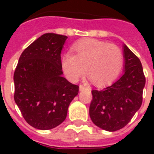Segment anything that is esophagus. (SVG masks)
<instances>
[{
	"label": "esophagus",
	"mask_w": 154,
	"mask_h": 154,
	"mask_svg": "<svg viewBox=\"0 0 154 154\" xmlns=\"http://www.w3.org/2000/svg\"><path fill=\"white\" fill-rule=\"evenodd\" d=\"M79 88H80V91H82V90H84V89H85V87H84L83 85H80Z\"/></svg>",
	"instance_id": "34e87169"
}]
</instances>
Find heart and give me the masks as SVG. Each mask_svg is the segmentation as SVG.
I'll use <instances>...</instances> for the list:
<instances>
[{"mask_svg":"<svg viewBox=\"0 0 154 154\" xmlns=\"http://www.w3.org/2000/svg\"><path fill=\"white\" fill-rule=\"evenodd\" d=\"M73 53H67L62 66L67 77L76 82L83 75L95 85L104 86L117 77L123 65V53L116 44L96 39H85L74 45Z\"/></svg>","mask_w":154,"mask_h":154,"instance_id":"b5f03b06","label":"heart"}]
</instances>
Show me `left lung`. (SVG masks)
Returning <instances> with one entry per match:
<instances>
[{
	"label": "left lung",
	"mask_w": 154,
	"mask_h": 154,
	"mask_svg": "<svg viewBox=\"0 0 154 154\" xmlns=\"http://www.w3.org/2000/svg\"><path fill=\"white\" fill-rule=\"evenodd\" d=\"M124 56L125 70L122 77L108 87L91 91V119L107 131L124 128L142 105L145 76L141 62L126 45Z\"/></svg>",
	"instance_id": "obj_1"
}]
</instances>
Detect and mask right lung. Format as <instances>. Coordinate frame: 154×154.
<instances>
[{
	"mask_svg": "<svg viewBox=\"0 0 154 154\" xmlns=\"http://www.w3.org/2000/svg\"><path fill=\"white\" fill-rule=\"evenodd\" d=\"M65 35L44 34L23 51L14 72V99L35 129H54L66 119L79 86L63 77L61 51Z\"/></svg>",
	"mask_w": 154,
	"mask_h": 154,
	"instance_id": "right-lung-1",
	"label": "right lung"
}]
</instances>
